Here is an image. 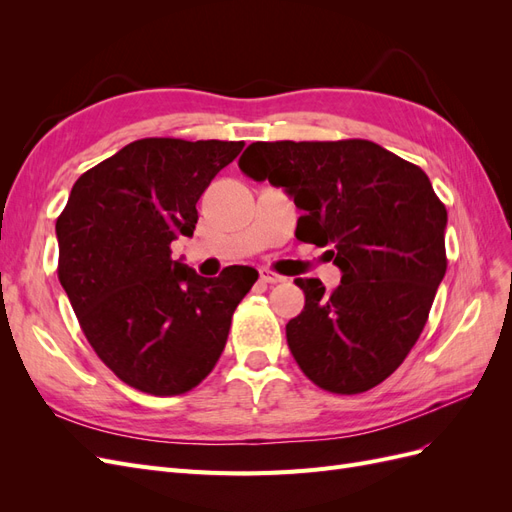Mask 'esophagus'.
Wrapping results in <instances>:
<instances>
[{"mask_svg": "<svg viewBox=\"0 0 512 512\" xmlns=\"http://www.w3.org/2000/svg\"><path fill=\"white\" fill-rule=\"evenodd\" d=\"M260 280L265 284H280V282L286 280V277H282L280 273H275V271H269V269H260Z\"/></svg>", "mask_w": 512, "mask_h": 512, "instance_id": "obj_1", "label": "esophagus"}]
</instances>
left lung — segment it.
<instances>
[{"label":"left lung","mask_w":512,"mask_h":512,"mask_svg":"<svg viewBox=\"0 0 512 512\" xmlns=\"http://www.w3.org/2000/svg\"><path fill=\"white\" fill-rule=\"evenodd\" d=\"M239 168L269 179L303 215L297 237L327 250L342 284L294 280L303 312L286 339L303 374L324 391L374 389L404 363L446 273V207L416 164L350 141L252 143Z\"/></svg>","instance_id":"8db88e82"}]
</instances>
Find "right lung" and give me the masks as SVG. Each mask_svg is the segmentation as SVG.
Returning a JSON list of instances; mask_svg holds the SVG:
<instances>
[{
  "label": "right lung",
  "mask_w": 512,
  "mask_h": 512,
  "mask_svg": "<svg viewBox=\"0 0 512 512\" xmlns=\"http://www.w3.org/2000/svg\"><path fill=\"white\" fill-rule=\"evenodd\" d=\"M243 145L141 138L76 179L57 218V275L87 342L138 391L170 397L203 382L258 280L252 267L200 277L170 258V243L194 235L198 198Z\"/></svg>",
  "instance_id": "add662e5"
}]
</instances>
